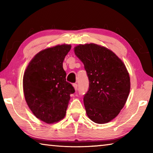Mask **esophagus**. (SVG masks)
Segmentation results:
<instances>
[{"label": "esophagus", "instance_id": "1", "mask_svg": "<svg viewBox=\"0 0 153 153\" xmlns=\"http://www.w3.org/2000/svg\"><path fill=\"white\" fill-rule=\"evenodd\" d=\"M73 86L74 87V89L77 90V84H73Z\"/></svg>", "mask_w": 153, "mask_h": 153}]
</instances>
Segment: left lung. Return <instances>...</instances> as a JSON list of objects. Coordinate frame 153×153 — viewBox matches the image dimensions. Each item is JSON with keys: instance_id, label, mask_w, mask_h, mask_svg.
I'll return each mask as SVG.
<instances>
[{"instance_id": "obj_1", "label": "left lung", "mask_w": 153, "mask_h": 153, "mask_svg": "<svg viewBox=\"0 0 153 153\" xmlns=\"http://www.w3.org/2000/svg\"><path fill=\"white\" fill-rule=\"evenodd\" d=\"M74 51L89 79L84 95L88 117L97 123L109 122L124 107L130 90L125 65L112 51L95 44L80 45Z\"/></svg>"}]
</instances>
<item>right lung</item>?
Listing matches in <instances>:
<instances>
[{
	"mask_svg": "<svg viewBox=\"0 0 153 153\" xmlns=\"http://www.w3.org/2000/svg\"><path fill=\"white\" fill-rule=\"evenodd\" d=\"M71 45L45 49L32 59L23 79L25 100L36 117L53 123L65 116L70 94L75 89L66 81L63 62Z\"/></svg>",
	"mask_w": 153,
	"mask_h": 153,
	"instance_id": "add662e5",
	"label": "right lung"
}]
</instances>
